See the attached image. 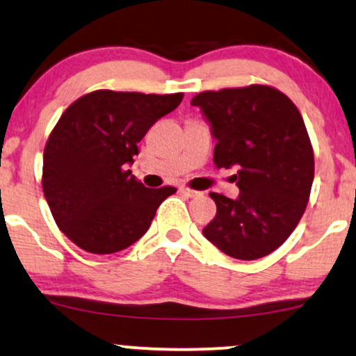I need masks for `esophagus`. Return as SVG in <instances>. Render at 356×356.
Listing matches in <instances>:
<instances>
[{"label": "esophagus", "instance_id": "obj_1", "mask_svg": "<svg viewBox=\"0 0 356 356\" xmlns=\"http://www.w3.org/2000/svg\"><path fill=\"white\" fill-rule=\"evenodd\" d=\"M179 193H183V195H186L188 198H198V196H202L203 193L202 191H196V190H190V188H186V186H181L179 188Z\"/></svg>", "mask_w": 356, "mask_h": 356}]
</instances>
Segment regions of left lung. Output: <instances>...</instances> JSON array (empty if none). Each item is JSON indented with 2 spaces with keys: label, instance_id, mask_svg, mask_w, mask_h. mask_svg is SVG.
<instances>
[{
  "label": "left lung",
  "instance_id": "1",
  "mask_svg": "<svg viewBox=\"0 0 356 356\" xmlns=\"http://www.w3.org/2000/svg\"><path fill=\"white\" fill-rule=\"evenodd\" d=\"M191 104L216 140V168H238L240 190L235 200L210 193L216 216L203 235L236 260L266 257L285 243L310 198L315 160L302 115L263 85L204 91Z\"/></svg>",
  "mask_w": 356,
  "mask_h": 356
}]
</instances>
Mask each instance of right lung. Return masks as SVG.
I'll return each instance as SVG.
<instances>
[{"label": "right lung", "mask_w": 356, "mask_h": 356, "mask_svg": "<svg viewBox=\"0 0 356 356\" xmlns=\"http://www.w3.org/2000/svg\"><path fill=\"white\" fill-rule=\"evenodd\" d=\"M183 93L143 95L98 90L61 115L43 154V191L56 225L85 252L110 254L148 232L175 188H146L127 170L154 121Z\"/></svg>", "instance_id": "right-lung-1"}]
</instances>
